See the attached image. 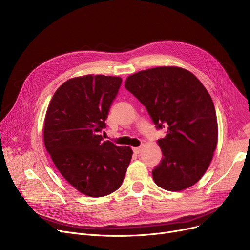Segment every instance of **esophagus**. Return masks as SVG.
I'll return each instance as SVG.
<instances>
[{
    "mask_svg": "<svg viewBox=\"0 0 250 250\" xmlns=\"http://www.w3.org/2000/svg\"><path fill=\"white\" fill-rule=\"evenodd\" d=\"M142 147H137V148H133V151H134V153H136V154H140L141 152H142Z\"/></svg>",
    "mask_w": 250,
    "mask_h": 250,
    "instance_id": "esophagus-1",
    "label": "esophagus"
}]
</instances>
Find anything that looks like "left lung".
Wrapping results in <instances>:
<instances>
[{"instance_id": "1", "label": "left lung", "mask_w": 250, "mask_h": 250, "mask_svg": "<svg viewBox=\"0 0 250 250\" xmlns=\"http://www.w3.org/2000/svg\"><path fill=\"white\" fill-rule=\"evenodd\" d=\"M125 87L146 107L157 128L163 158L153 171L158 187L178 191L198 182L211 163L218 142L213 100L193 74L158 67L127 77Z\"/></svg>"}]
</instances>
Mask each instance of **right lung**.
Instances as JSON below:
<instances>
[{"label":"right lung","instance_id":"right-lung-1","mask_svg":"<svg viewBox=\"0 0 250 250\" xmlns=\"http://www.w3.org/2000/svg\"><path fill=\"white\" fill-rule=\"evenodd\" d=\"M122 81L104 75L70 79L56 91L45 114L47 153L63 178L92 198L120 188L132 159L130 147L101 136Z\"/></svg>","mask_w":250,"mask_h":250}]
</instances>
